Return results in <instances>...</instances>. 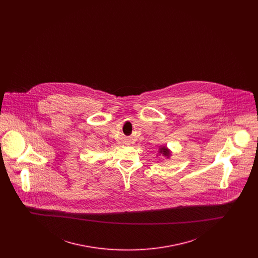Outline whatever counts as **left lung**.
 <instances>
[{
	"label": "left lung",
	"instance_id": "8db88e82",
	"mask_svg": "<svg viewBox=\"0 0 258 258\" xmlns=\"http://www.w3.org/2000/svg\"><path fill=\"white\" fill-rule=\"evenodd\" d=\"M159 153H160V154H162V155H163L164 157H166L167 159H168V158H170V156H171V152H170V150H168L166 146H160Z\"/></svg>",
	"mask_w": 258,
	"mask_h": 258
}]
</instances>
